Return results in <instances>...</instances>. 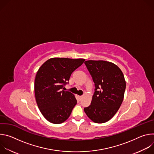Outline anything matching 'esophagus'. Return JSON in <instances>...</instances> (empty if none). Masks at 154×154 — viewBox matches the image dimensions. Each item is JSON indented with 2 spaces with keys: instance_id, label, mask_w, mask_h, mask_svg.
<instances>
[{
  "instance_id": "1",
  "label": "esophagus",
  "mask_w": 154,
  "mask_h": 154,
  "mask_svg": "<svg viewBox=\"0 0 154 154\" xmlns=\"http://www.w3.org/2000/svg\"><path fill=\"white\" fill-rule=\"evenodd\" d=\"M79 99H80V100H81V99H82L83 96H79Z\"/></svg>"
}]
</instances>
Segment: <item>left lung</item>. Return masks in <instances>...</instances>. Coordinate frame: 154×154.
Masks as SVG:
<instances>
[{"instance_id":"obj_1","label":"left lung","mask_w":154,"mask_h":154,"mask_svg":"<svg viewBox=\"0 0 154 154\" xmlns=\"http://www.w3.org/2000/svg\"><path fill=\"white\" fill-rule=\"evenodd\" d=\"M95 85L90 105L84 111L95 123H104L116 113L124 99L126 83L124 74L115 64L103 60L85 62Z\"/></svg>"}]
</instances>
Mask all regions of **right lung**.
<instances>
[{
	"label": "right lung",
	"mask_w": 154,
	"mask_h": 154,
	"mask_svg": "<svg viewBox=\"0 0 154 154\" xmlns=\"http://www.w3.org/2000/svg\"><path fill=\"white\" fill-rule=\"evenodd\" d=\"M85 59L52 58L39 68L35 79L36 103L43 116L53 124L68 119L77 104L75 96L64 91L71 74Z\"/></svg>",
	"instance_id": "add662e5"
}]
</instances>
